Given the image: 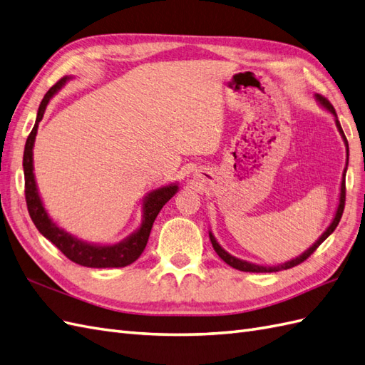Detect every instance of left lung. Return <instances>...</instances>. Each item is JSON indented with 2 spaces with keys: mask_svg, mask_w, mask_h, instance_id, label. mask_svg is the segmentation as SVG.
Masks as SVG:
<instances>
[{
  "mask_svg": "<svg viewBox=\"0 0 365 365\" xmlns=\"http://www.w3.org/2000/svg\"><path fill=\"white\" fill-rule=\"evenodd\" d=\"M316 98L319 100V101L322 103V106H325V108L329 109V110L331 112V114L336 117V110H334L333 105H331V103H330L329 100H327V98L322 97V96H319V93H317ZM336 126H338L339 133H341V135H342V138H344V142H345V146H347V163H349V143H347V138H345V134H344V130H342V128H341V123H339L338 117H336ZM345 171H347V170H345ZM345 171H344V179H342V183H341L339 207H338V211H336V216H334V219H333V222H331V225H330L329 228H327V231L324 232V235H322L319 239L316 240V244H314L312 248H308V250L305 251V253H302L299 257H296V259H293V260H288V262L276 265V267L255 265V264L245 262V260H240V259H236V257H232L231 255H228L227 251L223 250V248L217 244V240L214 239V236L210 232V239H211L212 248L216 250V253L219 255V257L223 260V262H227V264H228L230 267H232V268L240 269V272H248V273H273V272H280V269H288V268H293V267H296V265H299V264H302L304 260H307L308 257H310V256L314 253V251L317 250V247H319V245L322 244V242L331 235V232L336 230V227H338V223H339V220H341V217H342L344 207H345Z\"/></svg>",
  "mask_w": 365,
  "mask_h": 365,
  "instance_id": "left-lung-1",
  "label": "left lung"
}]
</instances>
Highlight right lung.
<instances>
[{
    "mask_svg": "<svg viewBox=\"0 0 365 365\" xmlns=\"http://www.w3.org/2000/svg\"><path fill=\"white\" fill-rule=\"evenodd\" d=\"M68 80L69 77L60 78L48 92H46L44 98L40 103L35 126L26 140L23 168H24V195H26L27 211H29L32 222L35 223V227L38 228L41 235L46 239H49L64 256H66L69 260H72V262L83 267H91V268L126 267L129 264H133L134 260H137L140 255L143 253L149 239V232H151L153 223L157 217V214L160 212L163 205L173 197L179 188H177V185H170V186H163L160 190L149 192L143 203L145 216H143L142 227H140L138 231L134 232L129 239L120 242L117 245L100 247V245L86 244V242L76 239L73 236L68 235L66 231L60 230L55 223H52L48 212H46L43 207L38 191H36L34 165H32V148L35 142V135H36V128H38V123L43 118L46 106H48V103L53 93L57 92Z\"/></svg>",
    "mask_w": 365,
    "mask_h": 365,
    "instance_id": "right-lung-1",
    "label": "right lung"
}]
</instances>
